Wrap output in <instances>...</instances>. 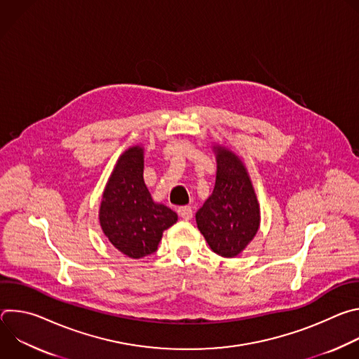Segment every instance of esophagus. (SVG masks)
<instances>
[{
    "instance_id": "1",
    "label": "esophagus",
    "mask_w": 359,
    "mask_h": 359,
    "mask_svg": "<svg viewBox=\"0 0 359 359\" xmlns=\"http://www.w3.org/2000/svg\"><path fill=\"white\" fill-rule=\"evenodd\" d=\"M177 215L184 220H190L193 217V210L190 206H182L177 209Z\"/></svg>"
}]
</instances>
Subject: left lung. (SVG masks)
Wrapping results in <instances>:
<instances>
[{"label": "left lung", "instance_id": "8db88e82", "mask_svg": "<svg viewBox=\"0 0 359 359\" xmlns=\"http://www.w3.org/2000/svg\"><path fill=\"white\" fill-rule=\"evenodd\" d=\"M217 172L212 196L196 213L197 229L209 247L233 259L260 229V204L244 162L226 146L213 144Z\"/></svg>", "mask_w": 359, "mask_h": 359}]
</instances>
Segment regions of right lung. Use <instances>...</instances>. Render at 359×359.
<instances>
[{"mask_svg": "<svg viewBox=\"0 0 359 359\" xmlns=\"http://www.w3.org/2000/svg\"><path fill=\"white\" fill-rule=\"evenodd\" d=\"M144 149L128 147L119 156L102 193L99 224L107 238L130 259H142L158 250L163 231L177 215L151 198L143 180Z\"/></svg>", "mask_w": 359, "mask_h": 359, "instance_id": "right-lung-1", "label": "right lung"}]
</instances>
